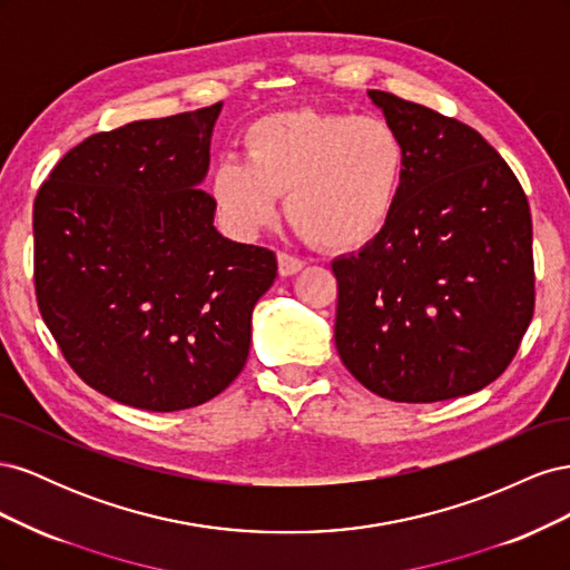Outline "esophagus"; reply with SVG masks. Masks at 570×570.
Wrapping results in <instances>:
<instances>
[{"instance_id":"esophagus-1","label":"esophagus","mask_w":570,"mask_h":570,"mask_svg":"<svg viewBox=\"0 0 570 570\" xmlns=\"http://www.w3.org/2000/svg\"><path fill=\"white\" fill-rule=\"evenodd\" d=\"M304 268V262L302 258H297V256H292V254H287V252H278V271H281V275H295V273H299Z\"/></svg>"}]
</instances>
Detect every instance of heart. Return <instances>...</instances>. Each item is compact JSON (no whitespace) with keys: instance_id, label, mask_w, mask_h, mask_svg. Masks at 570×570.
<instances>
[{"instance_id":"b5f03b06","label":"heart","mask_w":570,"mask_h":570,"mask_svg":"<svg viewBox=\"0 0 570 570\" xmlns=\"http://www.w3.org/2000/svg\"><path fill=\"white\" fill-rule=\"evenodd\" d=\"M245 161L220 159L212 197L223 220L252 235L275 218V195L295 226L327 249L366 245L385 228L406 176V145L390 120L297 109L245 130Z\"/></svg>"}]
</instances>
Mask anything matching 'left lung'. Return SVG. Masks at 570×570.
<instances>
[{"mask_svg":"<svg viewBox=\"0 0 570 570\" xmlns=\"http://www.w3.org/2000/svg\"><path fill=\"white\" fill-rule=\"evenodd\" d=\"M368 97L409 159L385 228L333 262L337 354L390 402L473 394L507 371L532 321L528 197L471 126L390 92Z\"/></svg>","mask_w":570,"mask_h":570,"instance_id":"obj_1","label":"left lung"}]
</instances>
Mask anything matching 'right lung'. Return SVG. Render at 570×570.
<instances>
[{
	"label": "right lung",
	"instance_id": "add662e5",
	"mask_svg": "<svg viewBox=\"0 0 570 570\" xmlns=\"http://www.w3.org/2000/svg\"><path fill=\"white\" fill-rule=\"evenodd\" d=\"M214 107L90 135L32 209L36 295L63 358L92 390L145 411L214 400L247 364L275 254L214 228Z\"/></svg>",
	"mask_w": 570,
	"mask_h": 570
}]
</instances>
